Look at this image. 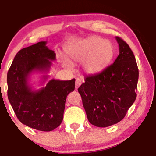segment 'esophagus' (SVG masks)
<instances>
[{"mask_svg":"<svg viewBox=\"0 0 156 156\" xmlns=\"http://www.w3.org/2000/svg\"><path fill=\"white\" fill-rule=\"evenodd\" d=\"M81 83H82L81 79H80V78H76V89H78V87H80V84H81Z\"/></svg>","mask_w":156,"mask_h":156,"instance_id":"obj_1","label":"esophagus"}]
</instances>
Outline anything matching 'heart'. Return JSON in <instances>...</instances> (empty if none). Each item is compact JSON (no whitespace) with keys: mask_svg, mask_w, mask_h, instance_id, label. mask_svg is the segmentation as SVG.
I'll return each mask as SVG.
<instances>
[{"mask_svg":"<svg viewBox=\"0 0 156 156\" xmlns=\"http://www.w3.org/2000/svg\"><path fill=\"white\" fill-rule=\"evenodd\" d=\"M65 53L70 62L83 61L84 70L96 74L104 70L111 63L114 55V48L110 41L93 36L67 46ZM63 64L70 67V63L67 60L63 61Z\"/></svg>","mask_w":156,"mask_h":156,"instance_id":"1","label":"heart"}]
</instances>
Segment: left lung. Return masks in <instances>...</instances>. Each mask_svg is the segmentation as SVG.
<instances>
[{
	"mask_svg": "<svg viewBox=\"0 0 156 156\" xmlns=\"http://www.w3.org/2000/svg\"><path fill=\"white\" fill-rule=\"evenodd\" d=\"M119 53L104 70L86 77L78 91L89 122L105 128L120 122L136 98L139 69L129 45L116 37Z\"/></svg>",
	"mask_w": 156,
	"mask_h": 156,
	"instance_id": "obj_1",
	"label": "left lung"
}]
</instances>
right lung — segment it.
I'll return each mask as SVG.
<instances>
[{"instance_id":"obj_1","label":"right lung","mask_w":156,"mask_h":156,"mask_svg":"<svg viewBox=\"0 0 156 156\" xmlns=\"http://www.w3.org/2000/svg\"><path fill=\"white\" fill-rule=\"evenodd\" d=\"M39 42L23 48L15 55L7 73L9 101L23 124L42 131H51L63 120L66 98L75 89L76 79H51L38 90L32 89L28 80L31 73H47L55 60V53ZM48 75L42 76V83Z\"/></svg>"}]
</instances>
